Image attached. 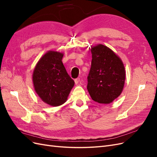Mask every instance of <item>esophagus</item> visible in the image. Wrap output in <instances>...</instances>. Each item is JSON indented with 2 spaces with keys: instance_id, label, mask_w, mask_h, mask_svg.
<instances>
[{
  "instance_id": "esophagus-1",
  "label": "esophagus",
  "mask_w": 157,
  "mask_h": 157,
  "mask_svg": "<svg viewBox=\"0 0 157 157\" xmlns=\"http://www.w3.org/2000/svg\"><path fill=\"white\" fill-rule=\"evenodd\" d=\"M79 81H80V78H76V79H75V84H78Z\"/></svg>"
}]
</instances>
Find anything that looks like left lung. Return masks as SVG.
I'll return each instance as SVG.
<instances>
[{"label":"left lung","mask_w":157,"mask_h":157,"mask_svg":"<svg viewBox=\"0 0 157 157\" xmlns=\"http://www.w3.org/2000/svg\"><path fill=\"white\" fill-rule=\"evenodd\" d=\"M92 63L88 76V91L94 101L109 104L120 96L124 88V64L107 46L98 44L91 48Z\"/></svg>","instance_id":"obj_1"}]
</instances>
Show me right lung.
<instances>
[{
    "instance_id": "right-lung-1",
    "label": "right lung",
    "mask_w": 157,
    "mask_h": 157,
    "mask_svg": "<svg viewBox=\"0 0 157 157\" xmlns=\"http://www.w3.org/2000/svg\"><path fill=\"white\" fill-rule=\"evenodd\" d=\"M63 54L48 51L38 61L33 71V82L36 93L51 106L63 104L75 82L62 63Z\"/></svg>"
}]
</instances>
